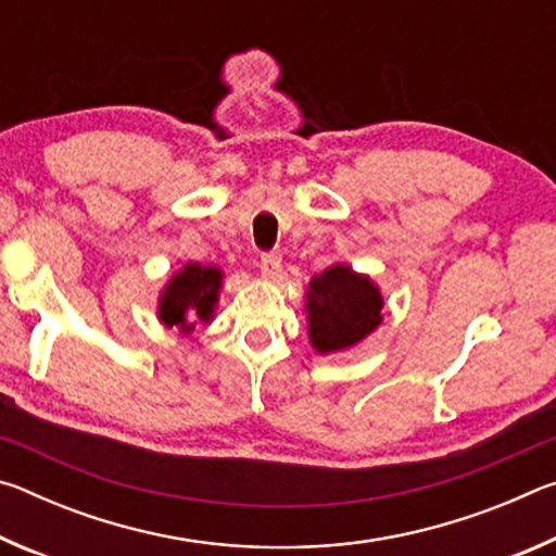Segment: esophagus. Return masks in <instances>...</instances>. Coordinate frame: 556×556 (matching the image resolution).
Segmentation results:
<instances>
[{"label":"esophagus","mask_w":556,"mask_h":556,"mask_svg":"<svg viewBox=\"0 0 556 556\" xmlns=\"http://www.w3.org/2000/svg\"><path fill=\"white\" fill-rule=\"evenodd\" d=\"M260 269H262V277L277 279L281 271V257L277 255V252H265L260 260Z\"/></svg>","instance_id":"34e87169"}]
</instances>
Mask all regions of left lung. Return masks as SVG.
I'll list each match as a JSON object with an SVG mask.
<instances>
[{"label": "left lung", "mask_w": 556, "mask_h": 556, "mask_svg": "<svg viewBox=\"0 0 556 556\" xmlns=\"http://www.w3.org/2000/svg\"><path fill=\"white\" fill-rule=\"evenodd\" d=\"M382 294L370 277L333 265L308 281L306 318L314 351H348L382 324Z\"/></svg>", "instance_id": "obj_1"}]
</instances>
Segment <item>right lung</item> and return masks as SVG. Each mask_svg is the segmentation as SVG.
I'll return each instance as SVG.
<instances>
[{"label":"right lung","mask_w":556,"mask_h":556,"mask_svg":"<svg viewBox=\"0 0 556 556\" xmlns=\"http://www.w3.org/2000/svg\"><path fill=\"white\" fill-rule=\"evenodd\" d=\"M223 287V271L218 267H203L201 262H188L166 281L159 296V321L168 328H181L191 333L195 318L201 324L213 321Z\"/></svg>","instance_id":"right-lung-1"}]
</instances>
